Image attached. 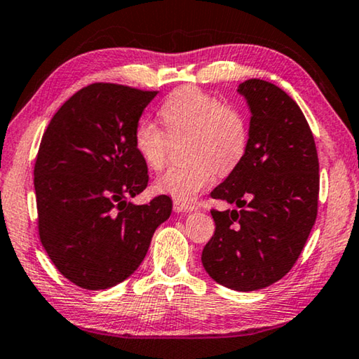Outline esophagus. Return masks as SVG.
<instances>
[{
  "mask_svg": "<svg viewBox=\"0 0 359 359\" xmlns=\"http://www.w3.org/2000/svg\"><path fill=\"white\" fill-rule=\"evenodd\" d=\"M195 209H196L195 204L174 200V210H175V212H191V210H195Z\"/></svg>",
  "mask_w": 359,
  "mask_h": 359,
  "instance_id": "obj_1",
  "label": "esophagus"
}]
</instances>
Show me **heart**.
I'll use <instances>...</instances> for the list:
<instances>
[{
  "label": "heart",
  "instance_id": "heart-1",
  "mask_svg": "<svg viewBox=\"0 0 359 359\" xmlns=\"http://www.w3.org/2000/svg\"><path fill=\"white\" fill-rule=\"evenodd\" d=\"M168 133L144 119L134 133V145L151 169L166 166L172 139L189 137L187 156L191 161L159 175L156 190L179 201H193L208 189L217 170L229 174L248 149V123L243 113L196 86L170 93L159 108Z\"/></svg>",
  "mask_w": 359,
  "mask_h": 359
}]
</instances>
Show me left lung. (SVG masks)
Returning a JSON list of instances; mask_svg holds the SVG:
<instances>
[{
  "instance_id": "obj_1",
  "label": "left lung",
  "mask_w": 359,
  "mask_h": 359,
  "mask_svg": "<svg viewBox=\"0 0 359 359\" xmlns=\"http://www.w3.org/2000/svg\"><path fill=\"white\" fill-rule=\"evenodd\" d=\"M251 110L248 149L214 200L236 209L210 210L215 231L201 262L233 291H257L286 275L315 225L320 163L299 105L275 84L248 79L238 86Z\"/></svg>"
}]
</instances>
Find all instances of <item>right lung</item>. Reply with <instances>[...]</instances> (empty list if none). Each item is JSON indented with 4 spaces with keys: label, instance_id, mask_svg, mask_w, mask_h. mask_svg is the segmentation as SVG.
Instances as JSON below:
<instances>
[{
    "label": "right lung",
    "instance_id": "obj_1",
    "mask_svg": "<svg viewBox=\"0 0 359 359\" xmlns=\"http://www.w3.org/2000/svg\"><path fill=\"white\" fill-rule=\"evenodd\" d=\"M155 90L94 83L50 119L35 163L39 240L67 280L90 291L139 269L172 212L166 195L133 204L149 184L134 133Z\"/></svg>",
    "mask_w": 359,
    "mask_h": 359
}]
</instances>
